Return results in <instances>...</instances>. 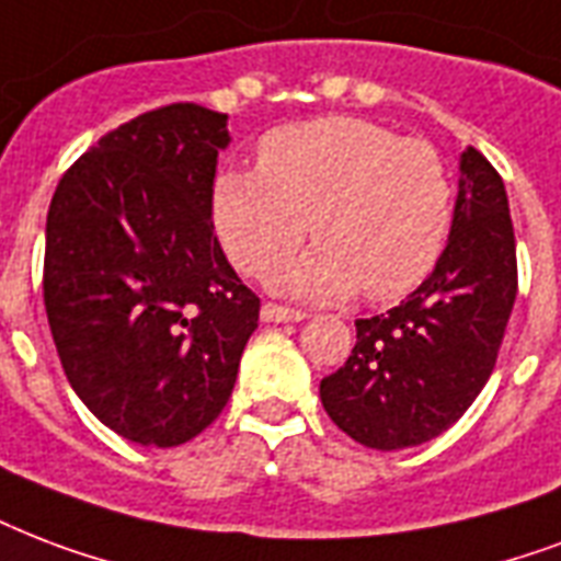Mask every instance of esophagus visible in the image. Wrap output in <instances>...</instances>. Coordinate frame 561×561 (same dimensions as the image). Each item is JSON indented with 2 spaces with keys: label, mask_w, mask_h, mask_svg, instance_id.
I'll list each match as a JSON object with an SVG mask.
<instances>
[{
  "label": "esophagus",
  "mask_w": 561,
  "mask_h": 561,
  "mask_svg": "<svg viewBox=\"0 0 561 561\" xmlns=\"http://www.w3.org/2000/svg\"><path fill=\"white\" fill-rule=\"evenodd\" d=\"M262 320L264 323H299L306 320V311H294V309H282V306H262Z\"/></svg>",
  "instance_id": "1"
}]
</instances>
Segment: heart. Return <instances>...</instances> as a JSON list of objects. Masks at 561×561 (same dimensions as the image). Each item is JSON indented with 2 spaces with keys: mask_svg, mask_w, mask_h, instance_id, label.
Here are the masks:
<instances>
[{
  "mask_svg": "<svg viewBox=\"0 0 561 561\" xmlns=\"http://www.w3.org/2000/svg\"><path fill=\"white\" fill-rule=\"evenodd\" d=\"M318 247L276 273L302 299H400L421 285L453 226V179L438 149L356 117L273 131L259 173L220 170L211 224L243 273L264 279L309 234Z\"/></svg>",
  "mask_w": 561,
  "mask_h": 561,
  "instance_id": "1",
  "label": "heart"
}]
</instances>
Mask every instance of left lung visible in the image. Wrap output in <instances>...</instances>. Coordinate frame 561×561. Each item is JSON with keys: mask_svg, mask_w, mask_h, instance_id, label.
Listing matches in <instances>:
<instances>
[{"mask_svg": "<svg viewBox=\"0 0 561 561\" xmlns=\"http://www.w3.org/2000/svg\"><path fill=\"white\" fill-rule=\"evenodd\" d=\"M515 294L506 187L485 156L468 147L442 259L400 306L356 320L353 356L320 382L327 414L370 450L433 442L489 382Z\"/></svg>", "mask_w": 561, "mask_h": 561, "instance_id": "8db88e82", "label": "left lung"}]
</instances>
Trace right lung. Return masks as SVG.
I'll return each mask as SVG.
<instances>
[{
	"label": "right lung",
	"instance_id": "1",
	"mask_svg": "<svg viewBox=\"0 0 561 561\" xmlns=\"http://www.w3.org/2000/svg\"><path fill=\"white\" fill-rule=\"evenodd\" d=\"M226 123L191 102L128 119L64 173L46 217L43 302L64 374L144 447H179L224 412L259 327L211 226Z\"/></svg>",
	"mask_w": 561,
	"mask_h": 561
}]
</instances>
